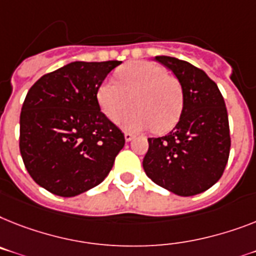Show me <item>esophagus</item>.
Here are the masks:
<instances>
[{"label": "esophagus", "instance_id": "34e87169", "mask_svg": "<svg viewBox=\"0 0 256 256\" xmlns=\"http://www.w3.org/2000/svg\"><path fill=\"white\" fill-rule=\"evenodd\" d=\"M124 137H126V141H130V140H133V138H134V134H133V133H130V132H126V133H124Z\"/></svg>", "mask_w": 256, "mask_h": 256}]
</instances>
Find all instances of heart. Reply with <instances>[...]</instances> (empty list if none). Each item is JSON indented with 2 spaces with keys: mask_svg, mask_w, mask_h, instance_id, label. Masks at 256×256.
I'll return each mask as SVG.
<instances>
[{
  "mask_svg": "<svg viewBox=\"0 0 256 256\" xmlns=\"http://www.w3.org/2000/svg\"><path fill=\"white\" fill-rule=\"evenodd\" d=\"M96 99L102 112L111 122H118L132 102L134 110L122 122L130 130L154 128L158 133L168 132L178 123L183 107L178 80L149 61L124 65L118 72V84L111 80L100 84Z\"/></svg>",
  "mask_w": 256,
  "mask_h": 256,
  "instance_id": "heart-1",
  "label": "heart"
}]
</instances>
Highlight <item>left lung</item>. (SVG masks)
Wrapping results in <instances>:
<instances>
[{
	"label": "left lung",
	"mask_w": 256,
	"mask_h": 256,
	"mask_svg": "<svg viewBox=\"0 0 256 256\" xmlns=\"http://www.w3.org/2000/svg\"><path fill=\"white\" fill-rule=\"evenodd\" d=\"M179 80L183 108L166 136L148 138L144 170L156 184L179 196L210 188L224 174L230 153V130L225 102L216 82L187 61L156 56Z\"/></svg>",
	"instance_id": "left-lung-1"
}]
</instances>
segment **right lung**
I'll list each match as a JSON object with an SVG mask.
<instances>
[{
    "label": "right lung",
    "mask_w": 256,
    "mask_h": 256,
    "mask_svg": "<svg viewBox=\"0 0 256 256\" xmlns=\"http://www.w3.org/2000/svg\"><path fill=\"white\" fill-rule=\"evenodd\" d=\"M122 61H74L40 77L23 102L19 150L31 178L72 198L102 183L124 133L100 111L96 92Z\"/></svg>",
    "instance_id": "right-lung-1"
}]
</instances>
